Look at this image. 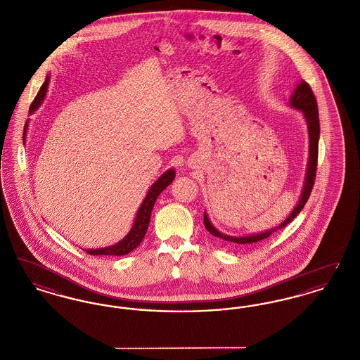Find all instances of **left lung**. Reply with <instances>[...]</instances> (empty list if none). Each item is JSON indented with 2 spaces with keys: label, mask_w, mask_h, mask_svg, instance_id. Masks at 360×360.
I'll list each match as a JSON object with an SVG mask.
<instances>
[{
  "label": "left lung",
  "mask_w": 360,
  "mask_h": 360,
  "mask_svg": "<svg viewBox=\"0 0 360 360\" xmlns=\"http://www.w3.org/2000/svg\"><path fill=\"white\" fill-rule=\"evenodd\" d=\"M291 105L300 110H302L305 119L308 121L309 128V141H310V147H309V165L308 172H307V181H305V188L302 191L301 200L298 202V205L294 207V210L291 212L290 216L281 224L279 226H276L274 229H270L267 232H262L257 235H250V236H243V238H235V236H228L224 235L221 232H219L204 213V224L205 228L209 231V233H212L213 236L224 240L228 244L236 245V247H247V245H252L257 244V241L267 239L271 233H274L275 231L285 228L288 224L291 223L297 214L304 209V206L308 201L309 195L311 193V188L316 181V172H317V159H319V139H320V119H319V108H317V100L313 94L311 87L307 82H301L295 87L294 94L291 96Z\"/></svg>",
  "instance_id": "obj_1"
}]
</instances>
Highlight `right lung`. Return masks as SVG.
<instances>
[{"label": "right lung", "mask_w": 360, "mask_h": 360, "mask_svg": "<svg viewBox=\"0 0 360 360\" xmlns=\"http://www.w3.org/2000/svg\"><path fill=\"white\" fill-rule=\"evenodd\" d=\"M47 85H49V77L46 79V82L40 87L37 96L34 97V103L31 105V112H34V109L41 103L44 96H46V90H47ZM27 128V127H25ZM24 139H25V129H24ZM175 176V172L174 170H169L165 172L151 188L148 190L143 204L140 206L139 212H137L136 220L135 224L131 229V232L121 240L120 243L106 247V248H101V250H87L86 252L89 255H110V257H117V255H127L131 251H134L137 245L141 243V240L144 239L148 224H150V219H151V212L154 207L155 201L158 198V195L167 188Z\"/></svg>", "instance_id": "obj_1"}]
</instances>
